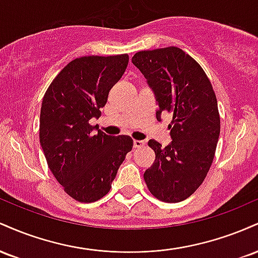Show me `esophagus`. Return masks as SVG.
Returning <instances> with one entry per match:
<instances>
[{
	"label": "esophagus",
	"instance_id": "esophagus-1",
	"mask_svg": "<svg viewBox=\"0 0 258 258\" xmlns=\"http://www.w3.org/2000/svg\"><path fill=\"white\" fill-rule=\"evenodd\" d=\"M144 144H146V142L144 141H137V139H135V141H133V147L135 148H142Z\"/></svg>",
	"mask_w": 258,
	"mask_h": 258
}]
</instances>
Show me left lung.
<instances>
[{
  "label": "left lung",
  "mask_w": 258,
  "mask_h": 258,
  "mask_svg": "<svg viewBox=\"0 0 258 258\" xmlns=\"http://www.w3.org/2000/svg\"><path fill=\"white\" fill-rule=\"evenodd\" d=\"M132 63L155 94L158 121L164 111L172 114V142L165 148L148 142L155 161L144 180L156 199L179 203L199 188L214 161L221 131L214 88L199 63L178 47L141 51Z\"/></svg>",
  "instance_id": "left-lung-1"
}]
</instances>
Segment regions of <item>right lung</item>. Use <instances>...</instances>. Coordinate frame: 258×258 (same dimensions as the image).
Here are the masks:
<instances>
[{
    "label": "right lung",
    "mask_w": 258,
    "mask_h": 258,
    "mask_svg": "<svg viewBox=\"0 0 258 258\" xmlns=\"http://www.w3.org/2000/svg\"><path fill=\"white\" fill-rule=\"evenodd\" d=\"M127 64V54L76 58L44 93L41 147L53 176L80 203H93L108 194L126 154L132 150L131 137L93 133L88 122L100 116V108Z\"/></svg>",
    "instance_id": "add662e5"
}]
</instances>
